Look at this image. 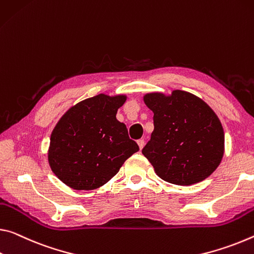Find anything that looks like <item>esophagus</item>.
I'll use <instances>...</instances> for the list:
<instances>
[{"instance_id":"obj_1","label":"esophagus","mask_w":254,"mask_h":254,"mask_svg":"<svg viewBox=\"0 0 254 254\" xmlns=\"http://www.w3.org/2000/svg\"><path fill=\"white\" fill-rule=\"evenodd\" d=\"M138 146H139V148L140 149H142L143 148V146H144V140L143 139H140V140H138Z\"/></svg>"}]
</instances>
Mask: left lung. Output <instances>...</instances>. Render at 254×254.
<instances>
[{
	"instance_id": "8db88e82",
	"label": "left lung",
	"mask_w": 254,
	"mask_h": 254,
	"mask_svg": "<svg viewBox=\"0 0 254 254\" xmlns=\"http://www.w3.org/2000/svg\"><path fill=\"white\" fill-rule=\"evenodd\" d=\"M143 102L154 113V131L142 149L156 174L168 183L191 185L211 175L224 155V130L202 99L174 90L151 92Z\"/></svg>"
}]
</instances>
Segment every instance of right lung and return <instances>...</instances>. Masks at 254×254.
I'll return each mask as SVG.
<instances>
[{
    "label": "right lung",
    "instance_id": "obj_1",
    "mask_svg": "<svg viewBox=\"0 0 254 254\" xmlns=\"http://www.w3.org/2000/svg\"><path fill=\"white\" fill-rule=\"evenodd\" d=\"M127 96L99 94L72 106L51 134L48 163L54 174L74 190L106 184L139 150L126 124L116 120Z\"/></svg>",
    "mask_w": 254,
    "mask_h": 254
}]
</instances>
